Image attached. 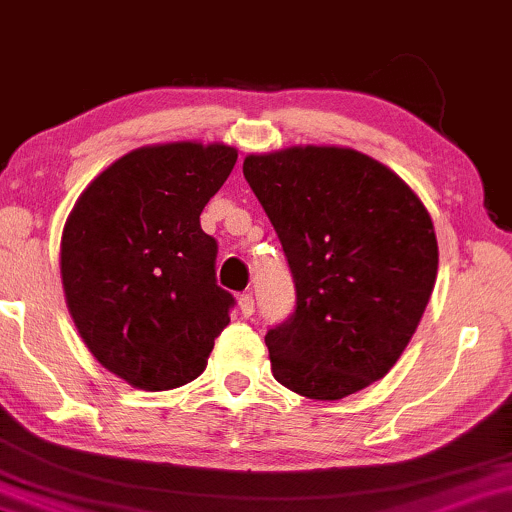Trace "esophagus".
I'll list each match as a JSON object with an SVG mask.
<instances>
[{"mask_svg": "<svg viewBox=\"0 0 512 512\" xmlns=\"http://www.w3.org/2000/svg\"><path fill=\"white\" fill-rule=\"evenodd\" d=\"M239 311H242L244 318H249V315H254V296H251L249 292L239 294Z\"/></svg>", "mask_w": 512, "mask_h": 512, "instance_id": "obj_1", "label": "esophagus"}]
</instances>
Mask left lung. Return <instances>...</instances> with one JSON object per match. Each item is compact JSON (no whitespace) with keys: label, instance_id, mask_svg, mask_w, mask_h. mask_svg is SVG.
Returning a JSON list of instances; mask_svg holds the SVG:
<instances>
[{"label":"left lung","instance_id":"1","mask_svg":"<svg viewBox=\"0 0 512 512\" xmlns=\"http://www.w3.org/2000/svg\"><path fill=\"white\" fill-rule=\"evenodd\" d=\"M294 280V311L266 332L273 375L337 401L382 380L418 327L439 249L427 208L361 151L292 147L246 156Z\"/></svg>","mask_w":512,"mask_h":512}]
</instances>
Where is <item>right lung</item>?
<instances>
[{
    "mask_svg": "<svg viewBox=\"0 0 512 512\" xmlns=\"http://www.w3.org/2000/svg\"><path fill=\"white\" fill-rule=\"evenodd\" d=\"M225 144L142 147L80 194L61 239V280L82 342L132 387L166 391L206 368L235 296L218 287V242L201 230L232 173Z\"/></svg>",
    "mask_w": 512,
    "mask_h": 512,
    "instance_id": "add662e5",
    "label": "right lung"
}]
</instances>
